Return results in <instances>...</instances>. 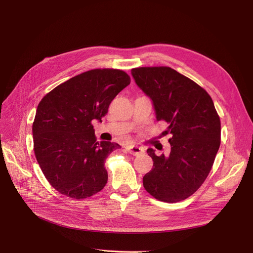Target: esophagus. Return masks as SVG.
Listing matches in <instances>:
<instances>
[{
    "label": "esophagus",
    "mask_w": 253,
    "mask_h": 253,
    "mask_svg": "<svg viewBox=\"0 0 253 253\" xmlns=\"http://www.w3.org/2000/svg\"><path fill=\"white\" fill-rule=\"evenodd\" d=\"M127 151L129 154L133 156H139L143 153V150L140 147H137V145H128Z\"/></svg>",
    "instance_id": "1"
}]
</instances>
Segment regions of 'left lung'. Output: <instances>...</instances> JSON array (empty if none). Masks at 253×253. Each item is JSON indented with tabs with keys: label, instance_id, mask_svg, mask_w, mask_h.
Returning <instances> with one entry per match:
<instances>
[{
	"label": "left lung",
	"instance_id": "left-lung-1",
	"mask_svg": "<svg viewBox=\"0 0 253 253\" xmlns=\"http://www.w3.org/2000/svg\"><path fill=\"white\" fill-rule=\"evenodd\" d=\"M137 86L152 100L157 121L170 134L169 156H157L143 187L159 201L175 203L192 196L207 178L220 145V120L212 98L197 83L168 66L132 69Z\"/></svg>",
	"mask_w": 253,
	"mask_h": 253
}]
</instances>
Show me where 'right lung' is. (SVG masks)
<instances>
[{"mask_svg":"<svg viewBox=\"0 0 253 253\" xmlns=\"http://www.w3.org/2000/svg\"><path fill=\"white\" fill-rule=\"evenodd\" d=\"M129 84L124 71L91 70L58 85L40 101L33 123L35 156L60 194L81 200L104 188L105 159L121 147L96 141L92 121L101 122L112 100Z\"/></svg>","mask_w":253,"mask_h":253,"instance_id":"obj_1","label":"right lung"}]
</instances>
